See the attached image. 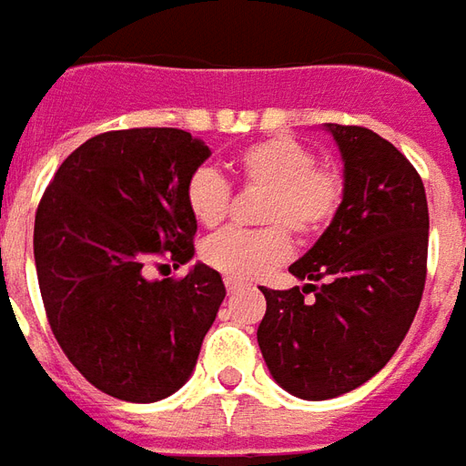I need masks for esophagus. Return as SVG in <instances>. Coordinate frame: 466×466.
Instances as JSON below:
<instances>
[{
	"label": "esophagus",
	"instance_id": "1",
	"mask_svg": "<svg viewBox=\"0 0 466 466\" xmlns=\"http://www.w3.org/2000/svg\"><path fill=\"white\" fill-rule=\"evenodd\" d=\"M224 287H227V292H237V289H242V282H239V279H232V277H227V279H224Z\"/></svg>",
	"mask_w": 466,
	"mask_h": 466
}]
</instances>
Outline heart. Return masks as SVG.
Returning <instances> with one entry per match:
<instances>
[{
	"label": "heart",
	"mask_w": 466,
	"mask_h": 466,
	"mask_svg": "<svg viewBox=\"0 0 466 466\" xmlns=\"http://www.w3.org/2000/svg\"><path fill=\"white\" fill-rule=\"evenodd\" d=\"M234 172L247 187L264 189L259 202L262 229H224L202 247L204 262L234 279H254L287 262L289 234L312 239L339 212L344 179L334 167L317 164V154L299 139L277 134L244 147ZM187 207L202 227H219L229 214L232 187L212 167H199L187 182Z\"/></svg>",
	"instance_id": "1"
}]
</instances>
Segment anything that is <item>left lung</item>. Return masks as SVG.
I'll return each mask as SVG.
<instances>
[{"label":"left lung","mask_w":466,"mask_h":466,"mask_svg":"<svg viewBox=\"0 0 466 466\" xmlns=\"http://www.w3.org/2000/svg\"><path fill=\"white\" fill-rule=\"evenodd\" d=\"M324 129L342 152V207L289 267L309 284L262 287L257 329L274 381L309 401L357 390L391 360L420 309L430 244L427 194L410 159L367 127Z\"/></svg>","instance_id":"8db88e82"}]
</instances>
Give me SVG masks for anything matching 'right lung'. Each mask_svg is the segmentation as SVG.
I'll return each mask as SVG.
<instances>
[{
	"label": "right lung",
	"instance_id": "1",
	"mask_svg": "<svg viewBox=\"0 0 466 466\" xmlns=\"http://www.w3.org/2000/svg\"><path fill=\"white\" fill-rule=\"evenodd\" d=\"M209 147L172 127L96 134L66 157L35 217L46 319L66 360L96 390L159 401L189 380L222 304L217 269L149 279L154 259L194 257L187 182Z\"/></svg>",
	"mask_w": 466,
	"mask_h": 466
}]
</instances>
